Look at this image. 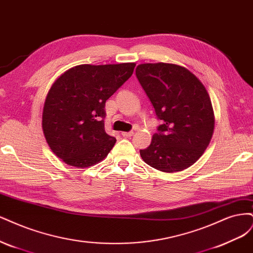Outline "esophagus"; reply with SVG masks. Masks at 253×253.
Instances as JSON below:
<instances>
[{"instance_id":"1","label":"esophagus","mask_w":253,"mask_h":253,"mask_svg":"<svg viewBox=\"0 0 253 253\" xmlns=\"http://www.w3.org/2000/svg\"><path fill=\"white\" fill-rule=\"evenodd\" d=\"M121 134L123 135L124 137H130V136H132V135H133V132H132V131H129V132H122Z\"/></svg>"}]
</instances>
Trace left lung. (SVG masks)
Here are the masks:
<instances>
[{
  "label": "left lung",
  "mask_w": 253,
  "mask_h": 253,
  "mask_svg": "<svg viewBox=\"0 0 253 253\" xmlns=\"http://www.w3.org/2000/svg\"><path fill=\"white\" fill-rule=\"evenodd\" d=\"M136 78L162 124L143 161L163 172L190 167L207 148L214 129L213 109L201 81L175 64H141Z\"/></svg>",
  "instance_id": "1"
}]
</instances>
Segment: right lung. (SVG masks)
<instances>
[{"mask_svg":"<svg viewBox=\"0 0 253 253\" xmlns=\"http://www.w3.org/2000/svg\"><path fill=\"white\" fill-rule=\"evenodd\" d=\"M134 67V63L84 64L55 81L45 100L42 127L56 157L80 168L107 157L117 140L105 131V103L132 76Z\"/></svg>","mask_w":253,"mask_h":253,"instance_id":"add662e5","label":"right lung"}]
</instances>
